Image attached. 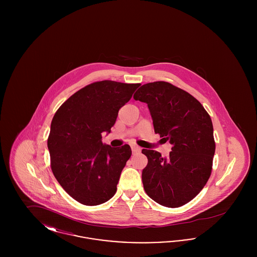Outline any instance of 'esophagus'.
Returning <instances> with one entry per match:
<instances>
[{
    "instance_id": "esophagus-1",
    "label": "esophagus",
    "mask_w": 257,
    "mask_h": 257,
    "mask_svg": "<svg viewBox=\"0 0 257 257\" xmlns=\"http://www.w3.org/2000/svg\"><path fill=\"white\" fill-rule=\"evenodd\" d=\"M131 148H132L133 153H138V152H140V151L142 150V148L140 147H138V146H131Z\"/></svg>"
}]
</instances>
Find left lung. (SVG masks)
<instances>
[{"label": "left lung", "mask_w": 257, "mask_h": 257, "mask_svg": "<svg viewBox=\"0 0 257 257\" xmlns=\"http://www.w3.org/2000/svg\"><path fill=\"white\" fill-rule=\"evenodd\" d=\"M147 103L154 131L170 142V156L143 149L148 160L142 178L147 196L180 207L195 198L211 175L216 145L210 115L196 98L167 82L148 83L134 94Z\"/></svg>", "instance_id": "1"}]
</instances>
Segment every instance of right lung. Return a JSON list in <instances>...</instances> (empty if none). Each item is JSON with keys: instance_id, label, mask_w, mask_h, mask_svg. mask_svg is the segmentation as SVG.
Wrapping results in <instances>:
<instances>
[{"instance_id": "obj_1", "label": "right lung", "mask_w": 257, "mask_h": 257, "mask_svg": "<svg viewBox=\"0 0 257 257\" xmlns=\"http://www.w3.org/2000/svg\"><path fill=\"white\" fill-rule=\"evenodd\" d=\"M138 86L109 80L92 83L68 98L52 119L51 169L63 190L84 205L102 204L116 192L132 151L128 145H104L102 133H110Z\"/></svg>"}]
</instances>
